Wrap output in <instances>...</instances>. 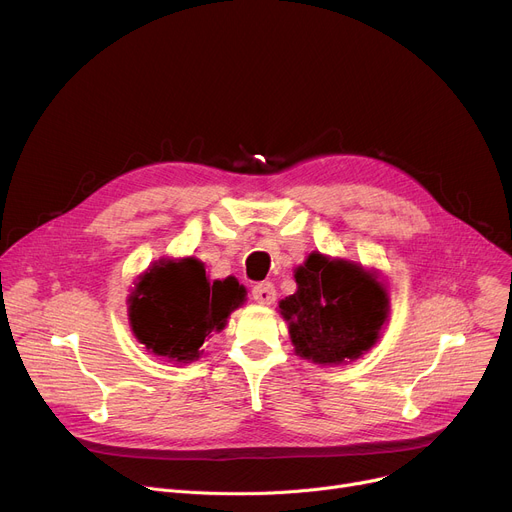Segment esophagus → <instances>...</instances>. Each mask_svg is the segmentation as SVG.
Listing matches in <instances>:
<instances>
[{
  "mask_svg": "<svg viewBox=\"0 0 512 512\" xmlns=\"http://www.w3.org/2000/svg\"><path fill=\"white\" fill-rule=\"evenodd\" d=\"M253 299L259 303V305H272L276 301V288L272 282H261V284H255L253 290Z\"/></svg>",
  "mask_w": 512,
  "mask_h": 512,
  "instance_id": "obj_1",
  "label": "esophagus"
}]
</instances>
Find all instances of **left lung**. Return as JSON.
Segmentation results:
<instances>
[{
    "label": "left lung",
    "mask_w": 512,
    "mask_h": 512,
    "mask_svg": "<svg viewBox=\"0 0 512 512\" xmlns=\"http://www.w3.org/2000/svg\"><path fill=\"white\" fill-rule=\"evenodd\" d=\"M297 292L280 301L299 357L317 365L359 359L378 342L388 319L384 284L361 265L311 253L294 270Z\"/></svg>",
    "instance_id": "1"
}]
</instances>
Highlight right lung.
I'll use <instances>...</instances> for the list:
<instances>
[{"label":"right lung","instance_id":"add662e5","mask_svg":"<svg viewBox=\"0 0 512 512\" xmlns=\"http://www.w3.org/2000/svg\"><path fill=\"white\" fill-rule=\"evenodd\" d=\"M245 294V286L232 276L209 282L195 257L159 259L130 292V328L155 357L191 363L201 357L205 338L224 330Z\"/></svg>","mask_w":512,"mask_h":512}]
</instances>
